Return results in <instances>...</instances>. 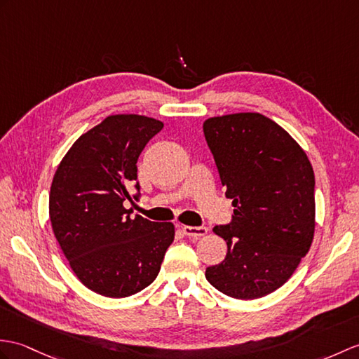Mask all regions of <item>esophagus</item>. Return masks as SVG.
Returning a JSON list of instances; mask_svg holds the SVG:
<instances>
[{
  "label": "esophagus",
  "instance_id": "1",
  "mask_svg": "<svg viewBox=\"0 0 359 359\" xmlns=\"http://www.w3.org/2000/svg\"><path fill=\"white\" fill-rule=\"evenodd\" d=\"M182 231H183V234L191 237V238H200V237L206 236L208 228H205V226H182Z\"/></svg>",
  "mask_w": 359,
  "mask_h": 359
}]
</instances>
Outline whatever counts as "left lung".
<instances>
[{
	"label": "left lung",
	"mask_w": 359,
	"mask_h": 359,
	"mask_svg": "<svg viewBox=\"0 0 359 359\" xmlns=\"http://www.w3.org/2000/svg\"><path fill=\"white\" fill-rule=\"evenodd\" d=\"M214 156L234 214L214 232L224 260L205 277L224 295L254 299L281 287L309 252L315 231V176L303 148L260 113L206 119Z\"/></svg>",
	"instance_id": "8db88e82"
}]
</instances>
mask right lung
<instances>
[{
	"label": "right lung",
	"mask_w": 359,
	"mask_h": 359,
	"mask_svg": "<svg viewBox=\"0 0 359 359\" xmlns=\"http://www.w3.org/2000/svg\"><path fill=\"white\" fill-rule=\"evenodd\" d=\"M162 128L147 116H108L74 142L55 172V237L79 281L99 295L123 298L151 285L174 240L172 223L131 219L123 206L140 197L137 159Z\"/></svg>",
	"instance_id": "1"
}]
</instances>
